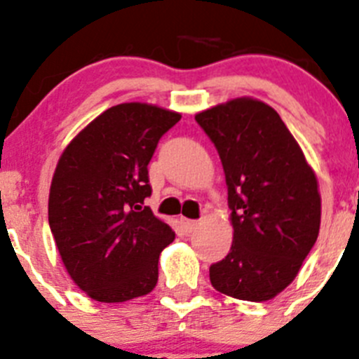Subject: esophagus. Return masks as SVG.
Returning a JSON list of instances; mask_svg holds the SVG:
<instances>
[{
	"label": "esophagus",
	"mask_w": 359,
	"mask_h": 359,
	"mask_svg": "<svg viewBox=\"0 0 359 359\" xmlns=\"http://www.w3.org/2000/svg\"><path fill=\"white\" fill-rule=\"evenodd\" d=\"M180 224H182L184 231H186V233H193L194 229L198 228V224H200V222H198V221H193V219H186V217H182V219H180Z\"/></svg>",
	"instance_id": "obj_1"
}]
</instances>
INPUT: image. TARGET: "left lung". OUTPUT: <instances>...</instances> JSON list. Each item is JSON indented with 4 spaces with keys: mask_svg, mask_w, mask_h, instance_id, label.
Here are the masks:
<instances>
[{
    "mask_svg": "<svg viewBox=\"0 0 359 359\" xmlns=\"http://www.w3.org/2000/svg\"><path fill=\"white\" fill-rule=\"evenodd\" d=\"M194 119L217 149L231 208V249L210 266L212 286L236 300H272L318 240V177L279 114L259 100H229Z\"/></svg>",
    "mask_w": 359,
    "mask_h": 359,
    "instance_id": "8db88e82",
    "label": "left lung"
}]
</instances>
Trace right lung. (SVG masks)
Returning a JSON list of instances; mask_svg holds the SVG:
<instances>
[{"label":"right lung","instance_id":"add662e5","mask_svg":"<svg viewBox=\"0 0 359 359\" xmlns=\"http://www.w3.org/2000/svg\"><path fill=\"white\" fill-rule=\"evenodd\" d=\"M179 112L121 103L100 114L62 151L48 193V224L73 283L119 304L151 293L159 254L175 231L156 217L147 165Z\"/></svg>","mask_w":359,"mask_h":359}]
</instances>
